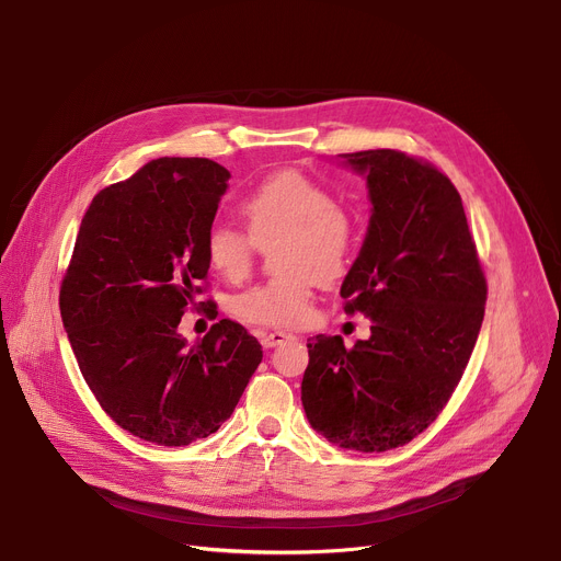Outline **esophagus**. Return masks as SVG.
I'll use <instances>...</instances> for the list:
<instances>
[{"instance_id": "obj_1", "label": "esophagus", "mask_w": 561, "mask_h": 561, "mask_svg": "<svg viewBox=\"0 0 561 561\" xmlns=\"http://www.w3.org/2000/svg\"><path fill=\"white\" fill-rule=\"evenodd\" d=\"M290 339H295V335L286 333V331H261L259 333V341H261V345H264V347H277V345H282V343H286Z\"/></svg>"}]
</instances>
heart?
<instances>
[{"mask_svg": "<svg viewBox=\"0 0 561 561\" xmlns=\"http://www.w3.org/2000/svg\"><path fill=\"white\" fill-rule=\"evenodd\" d=\"M248 232L232 226H214L205 237L209 266L230 282L245 279L266 248L282 239L277 264L282 275L234 297L237 318L288 329L311 318L316 288L343 279L360 248V220L356 211L335 201L327 184L300 173L279 171L239 201Z\"/></svg>", "mask_w": 561, "mask_h": 561, "instance_id": "heart-1", "label": "heart"}]
</instances>
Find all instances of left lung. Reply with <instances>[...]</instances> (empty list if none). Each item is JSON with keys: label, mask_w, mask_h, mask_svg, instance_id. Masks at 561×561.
Masks as SVG:
<instances>
[{"label": "left lung", "mask_w": 561, "mask_h": 561, "mask_svg": "<svg viewBox=\"0 0 561 561\" xmlns=\"http://www.w3.org/2000/svg\"><path fill=\"white\" fill-rule=\"evenodd\" d=\"M367 175L371 218L347 273L345 313L371 335L309 339L302 403L329 442L360 454L424 433L458 388L484 316V279L462 198L435 164L394 148L343 156Z\"/></svg>", "instance_id": "1"}]
</instances>
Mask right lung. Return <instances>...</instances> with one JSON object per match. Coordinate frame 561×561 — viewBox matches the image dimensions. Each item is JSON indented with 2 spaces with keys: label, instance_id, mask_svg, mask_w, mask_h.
Instances as JSON below:
<instances>
[{
  "label": "right lung",
  "instance_id": "right-lung-1",
  "mask_svg": "<svg viewBox=\"0 0 561 561\" xmlns=\"http://www.w3.org/2000/svg\"><path fill=\"white\" fill-rule=\"evenodd\" d=\"M230 171L207 158H160L101 190L60 282V316L81 375L105 415L139 439L186 446L226 422L264 352L218 320L196 345L186 309L218 316L205 237Z\"/></svg>",
  "mask_w": 561,
  "mask_h": 561
}]
</instances>
